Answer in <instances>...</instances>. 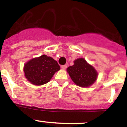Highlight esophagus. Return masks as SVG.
I'll list each match as a JSON object with an SVG mask.
<instances>
[{
    "instance_id": "esophagus-1",
    "label": "esophagus",
    "mask_w": 127,
    "mask_h": 127,
    "mask_svg": "<svg viewBox=\"0 0 127 127\" xmlns=\"http://www.w3.org/2000/svg\"><path fill=\"white\" fill-rule=\"evenodd\" d=\"M61 68H62L63 69H66L67 68V66H66V65H63V66H61Z\"/></svg>"
}]
</instances>
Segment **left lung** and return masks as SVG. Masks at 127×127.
Returning <instances> with one entry per match:
<instances>
[{"instance_id":"8db88e82","label":"left lung","mask_w":127,"mask_h":127,"mask_svg":"<svg viewBox=\"0 0 127 127\" xmlns=\"http://www.w3.org/2000/svg\"><path fill=\"white\" fill-rule=\"evenodd\" d=\"M71 79L77 86L82 87L91 86L96 81L98 73L93 66L84 58H78L74 61V65L67 68Z\"/></svg>"}]
</instances>
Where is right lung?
Listing matches in <instances>:
<instances>
[{"instance_id": "right-lung-1", "label": "right lung", "mask_w": 127, "mask_h": 127, "mask_svg": "<svg viewBox=\"0 0 127 127\" xmlns=\"http://www.w3.org/2000/svg\"><path fill=\"white\" fill-rule=\"evenodd\" d=\"M60 69V66L57 61L43 55L25 63L23 71L25 76L30 83L41 86L48 82L55 72Z\"/></svg>"}]
</instances>
